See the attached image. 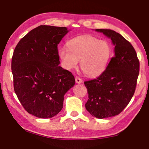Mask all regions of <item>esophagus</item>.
Masks as SVG:
<instances>
[{"instance_id": "obj_1", "label": "esophagus", "mask_w": 149, "mask_h": 149, "mask_svg": "<svg viewBox=\"0 0 149 149\" xmlns=\"http://www.w3.org/2000/svg\"><path fill=\"white\" fill-rule=\"evenodd\" d=\"M75 82H76L77 84H81V83L83 82V80L81 79L79 77H78V76L75 77Z\"/></svg>"}]
</instances>
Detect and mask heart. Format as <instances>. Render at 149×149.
<instances>
[{
	"label": "heart",
	"mask_w": 149,
	"mask_h": 149,
	"mask_svg": "<svg viewBox=\"0 0 149 149\" xmlns=\"http://www.w3.org/2000/svg\"><path fill=\"white\" fill-rule=\"evenodd\" d=\"M61 47L58 56L65 69L76 68L80 61L81 68L88 76H97L104 71L109 62L111 47L104 40L84 35L75 37Z\"/></svg>",
	"instance_id": "1"
}]
</instances>
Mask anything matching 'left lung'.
<instances>
[{
  "mask_svg": "<svg viewBox=\"0 0 149 149\" xmlns=\"http://www.w3.org/2000/svg\"><path fill=\"white\" fill-rule=\"evenodd\" d=\"M111 39L115 56L96 79L84 82L89 94L85 108L99 119L122 112L134 95L139 73V60L130 42L111 29H97Z\"/></svg>",
  "mask_w": 149,
  "mask_h": 149,
  "instance_id": "obj_1",
  "label": "left lung"
}]
</instances>
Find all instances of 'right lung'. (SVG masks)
I'll use <instances>...</instances> for the list:
<instances>
[{
    "instance_id": "obj_1",
    "label": "right lung",
    "mask_w": 149,
    "mask_h": 149,
    "mask_svg": "<svg viewBox=\"0 0 149 149\" xmlns=\"http://www.w3.org/2000/svg\"><path fill=\"white\" fill-rule=\"evenodd\" d=\"M67 27L39 26L19 41L12 58L14 89L29 114L50 118L63 108L64 95L75 85L68 70L59 66L58 45Z\"/></svg>"
}]
</instances>
